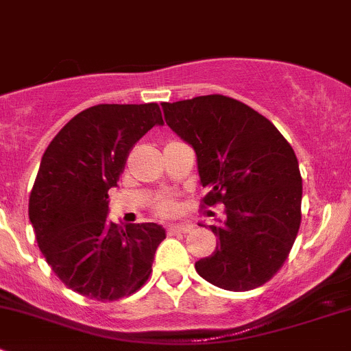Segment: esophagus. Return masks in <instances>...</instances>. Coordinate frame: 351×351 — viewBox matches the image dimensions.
Here are the masks:
<instances>
[{"label":"esophagus","mask_w":351,"mask_h":351,"mask_svg":"<svg viewBox=\"0 0 351 351\" xmlns=\"http://www.w3.org/2000/svg\"><path fill=\"white\" fill-rule=\"evenodd\" d=\"M166 231H168V234H186V232L193 231V226H190V224H175V226H169Z\"/></svg>","instance_id":"1"}]
</instances>
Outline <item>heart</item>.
Returning <instances> with one entry per match:
<instances>
[{
  "mask_svg": "<svg viewBox=\"0 0 351 351\" xmlns=\"http://www.w3.org/2000/svg\"><path fill=\"white\" fill-rule=\"evenodd\" d=\"M154 212L161 217H169L176 212V202L171 200V198H162L158 204L154 205Z\"/></svg>",
  "mask_w": 351,
  "mask_h": 351,
  "instance_id": "b5f03b06",
  "label": "heart"
}]
</instances>
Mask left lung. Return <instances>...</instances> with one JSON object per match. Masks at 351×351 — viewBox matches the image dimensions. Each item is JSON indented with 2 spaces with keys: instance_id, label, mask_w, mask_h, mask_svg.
<instances>
[{
  "instance_id": "obj_1",
  "label": "left lung",
  "mask_w": 351,
  "mask_h": 351,
  "mask_svg": "<svg viewBox=\"0 0 351 351\" xmlns=\"http://www.w3.org/2000/svg\"><path fill=\"white\" fill-rule=\"evenodd\" d=\"M165 120L197 153L207 193L202 207L224 204L210 226L219 243L195 263L202 278L232 292L267 284L289 258L300 228L302 178L277 127L224 95L162 104Z\"/></svg>"
}]
</instances>
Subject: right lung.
<instances>
[{
	"label": "right lung",
	"instance_id": "add662e5",
	"mask_svg": "<svg viewBox=\"0 0 351 351\" xmlns=\"http://www.w3.org/2000/svg\"><path fill=\"white\" fill-rule=\"evenodd\" d=\"M158 123V104L95 105L73 117L42 156L28 217L49 267L81 295L122 299L153 271L165 229L154 222L113 224L107 198L132 147Z\"/></svg>",
	"mask_w": 351,
	"mask_h": 351
}]
</instances>
